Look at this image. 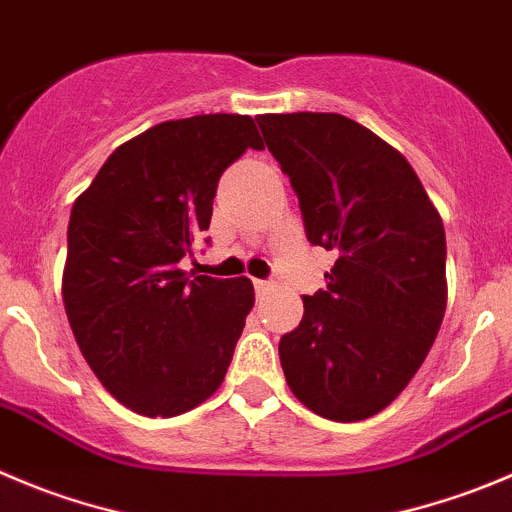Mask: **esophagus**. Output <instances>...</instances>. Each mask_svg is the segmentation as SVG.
Returning <instances> with one entry per match:
<instances>
[{
	"label": "esophagus",
	"instance_id": "obj_1",
	"mask_svg": "<svg viewBox=\"0 0 512 512\" xmlns=\"http://www.w3.org/2000/svg\"><path fill=\"white\" fill-rule=\"evenodd\" d=\"M269 281H264V279H256L253 281V289H256V296H264L266 291H269Z\"/></svg>",
	"mask_w": 512,
	"mask_h": 512
}]
</instances>
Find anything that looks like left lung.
Instances as JSON below:
<instances>
[{"label":"left lung","mask_w":512,"mask_h":512,"mask_svg":"<svg viewBox=\"0 0 512 512\" xmlns=\"http://www.w3.org/2000/svg\"><path fill=\"white\" fill-rule=\"evenodd\" d=\"M299 196L306 238L337 251L326 289L279 342L286 384L319 417L389 407L425 362L447 306L445 228L407 158L337 113L256 118Z\"/></svg>","instance_id":"8db88e82"}]
</instances>
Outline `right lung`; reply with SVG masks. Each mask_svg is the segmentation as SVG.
<instances>
[{"mask_svg":"<svg viewBox=\"0 0 512 512\" xmlns=\"http://www.w3.org/2000/svg\"><path fill=\"white\" fill-rule=\"evenodd\" d=\"M264 148L248 115L165 120L115 148L67 228L62 301L82 357L120 405L175 417L221 387L253 309L246 276H188L223 170Z\"/></svg>","mask_w":512,"mask_h":512,"instance_id":"add662e5","label":"right lung"}]
</instances>
